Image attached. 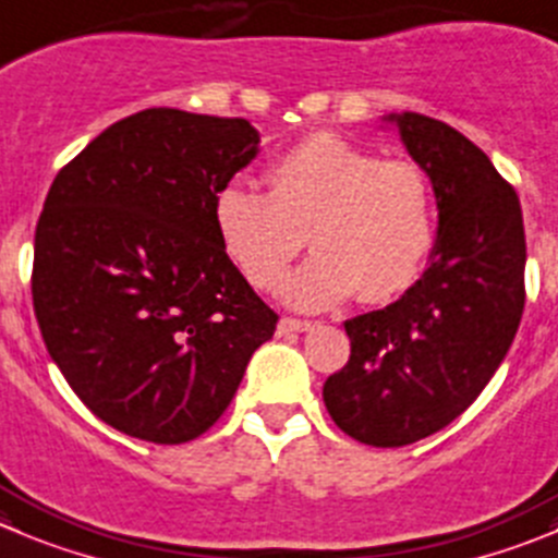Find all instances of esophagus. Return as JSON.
Masks as SVG:
<instances>
[{"instance_id":"34e87169","label":"esophagus","mask_w":558,"mask_h":558,"mask_svg":"<svg viewBox=\"0 0 558 558\" xmlns=\"http://www.w3.org/2000/svg\"><path fill=\"white\" fill-rule=\"evenodd\" d=\"M314 322H303V319H289V316H283V319L278 322V336H289V332H308L314 330Z\"/></svg>"}]
</instances>
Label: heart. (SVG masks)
Returning a JSON list of instances; mask_svg holds the SVG:
<instances>
[{
    "label": "heart",
    "mask_w": 558,
    "mask_h": 558,
    "mask_svg": "<svg viewBox=\"0 0 558 558\" xmlns=\"http://www.w3.org/2000/svg\"><path fill=\"white\" fill-rule=\"evenodd\" d=\"M269 192L226 184L211 203L217 239L255 289L272 291L308 244L316 250L286 286V303L325 311L357 291L388 303L418 278L435 236L432 184L408 159L322 132L272 161Z\"/></svg>",
    "instance_id": "b5f03b06"
}]
</instances>
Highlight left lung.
<instances>
[{"label": "left lung", "mask_w": 558, "mask_h": 558, "mask_svg": "<svg viewBox=\"0 0 558 558\" xmlns=\"http://www.w3.org/2000/svg\"><path fill=\"white\" fill-rule=\"evenodd\" d=\"M383 123L429 175L437 236L397 303L343 322L350 361L322 397L338 429L397 449L465 413L507 357L525 305V233L514 190L465 134L418 112Z\"/></svg>", "instance_id": "obj_1"}]
</instances>
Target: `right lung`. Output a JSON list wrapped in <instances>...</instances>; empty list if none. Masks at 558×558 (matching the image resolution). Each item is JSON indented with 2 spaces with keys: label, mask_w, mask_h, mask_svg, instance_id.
I'll return each instance as SVG.
<instances>
[{
  "label": "right lung",
  "mask_w": 558,
  "mask_h": 558,
  "mask_svg": "<svg viewBox=\"0 0 558 558\" xmlns=\"http://www.w3.org/2000/svg\"><path fill=\"white\" fill-rule=\"evenodd\" d=\"M244 118L154 107L57 173L35 228L33 305L51 361L96 418L186 444L231 404L278 314L217 239L211 203L258 156Z\"/></svg>",
  "instance_id": "1"
}]
</instances>
